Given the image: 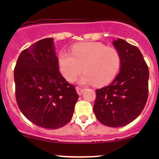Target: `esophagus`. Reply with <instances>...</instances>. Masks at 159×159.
Listing matches in <instances>:
<instances>
[{
	"label": "esophagus",
	"mask_w": 159,
	"mask_h": 159,
	"mask_svg": "<svg viewBox=\"0 0 159 159\" xmlns=\"http://www.w3.org/2000/svg\"><path fill=\"white\" fill-rule=\"evenodd\" d=\"M84 88H79V87H76V92L77 93H78L79 95H82V93L84 92Z\"/></svg>",
	"instance_id": "esophagus-1"
}]
</instances>
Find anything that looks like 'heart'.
<instances>
[{
  "label": "heart",
  "instance_id": "1",
  "mask_svg": "<svg viewBox=\"0 0 159 159\" xmlns=\"http://www.w3.org/2000/svg\"><path fill=\"white\" fill-rule=\"evenodd\" d=\"M57 61L60 71L67 81H75L84 67L85 74L80 83L104 86L117 75L122 58L116 48L100 42H82L71 46V54L60 52Z\"/></svg>",
  "mask_w": 159,
  "mask_h": 159
}]
</instances>
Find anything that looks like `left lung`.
I'll use <instances>...</instances> for the list:
<instances>
[{
  "label": "left lung",
  "mask_w": 159,
  "mask_h": 159,
  "mask_svg": "<svg viewBox=\"0 0 159 159\" xmlns=\"http://www.w3.org/2000/svg\"><path fill=\"white\" fill-rule=\"evenodd\" d=\"M114 46L121 55L120 71L108 86L95 90L93 111L105 126L123 127L141 114L148 98V66L136 46L118 39Z\"/></svg>",
  "instance_id": "1"
}]
</instances>
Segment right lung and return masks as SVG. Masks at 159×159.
<instances>
[{"instance_id": "1", "label": "right lung", "mask_w": 159, "mask_h": 159, "mask_svg": "<svg viewBox=\"0 0 159 159\" xmlns=\"http://www.w3.org/2000/svg\"><path fill=\"white\" fill-rule=\"evenodd\" d=\"M15 95L24 116L36 126L58 129L72 118L79 95L60 74L52 38L20 54L14 68Z\"/></svg>"}]
</instances>
